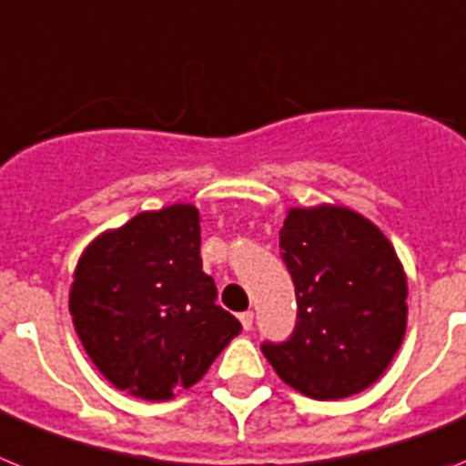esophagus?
Returning a JSON list of instances; mask_svg holds the SVG:
<instances>
[{
	"instance_id": "esophagus-1",
	"label": "esophagus",
	"mask_w": 466,
	"mask_h": 466,
	"mask_svg": "<svg viewBox=\"0 0 466 466\" xmlns=\"http://www.w3.org/2000/svg\"><path fill=\"white\" fill-rule=\"evenodd\" d=\"M238 321H241L244 330L253 329V311H241V314H238Z\"/></svg>"
}]
</instances>
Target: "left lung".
<instances>
[{
	"mask_svg": "<svg viewBox=\"0 0 466 466\" xmlns=\"http://www.w3.org/2000/svg\"><path fill=\"white\" fill-rule=\"evenodd\" d=\"M279 246L298 323L262 354L309 399L359 394L390 368L406 335L408 281L394 246L361 213L333 204L290 208Z\"/></svg>",
	"mask_w": 466,
	"mask_h": 466,
	"instance_id": "left-lung-1",
	"label": "left lung"
}]
</instances>
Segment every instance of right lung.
Listing matches in <instances>:
<instances>
[{"instance_id":"add662e5","label":"right lung","mask_w":466,"mask_h":466,"mask_svg":"<svg viewBox=\"0 0 466 466\" xmlns=\"http://www.w3.org/2000/svg\"><path fill=\"white\" fill-rule=\"evenodd\" d=\"M199 210H145L96 237L70 289V314L88 359L116 390L166 401L199 382L241 323L216 305L201 269Z\"/></svg>"}]
</instances>
